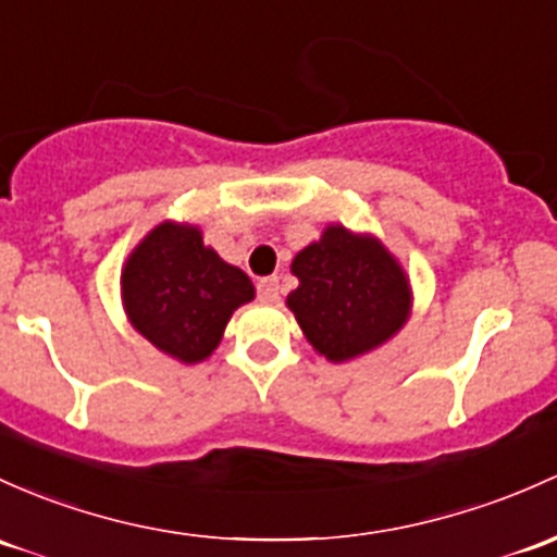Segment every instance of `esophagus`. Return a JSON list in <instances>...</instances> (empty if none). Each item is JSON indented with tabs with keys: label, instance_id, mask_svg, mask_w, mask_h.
<instances>
[{
	"label": "esophagus",
	"instance_id": "esophagus-1",
	"mask_svg": "<svg viewBox=\"0 0 557 557\" xmlns=\"http://www.w3.org/2000/svg\"><path fill=\"white\" fill-rule=\"evenodd\" d=\"M259 298L263 304H274L280 298V277L259 280Z\"/></svg>",
	"mask_w": 557,
	"mask_h": 557
}]
</instances>
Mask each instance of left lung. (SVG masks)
Returning a JSON list of instances; mask_svg holds the SVG:
<instances>
[{"label": "left lung", "instance_id": "8db88e82", "mask_svg": "<svg viewBox=\"0 0 557 557\" xmlns=\"http://www.w3.org/2000/svg\"><path fill=\"white\" fill-rule=\"evenodd\" d=\"M298 288L285 304L320 357L347 362L395 338L408 323L413 290L397 256L371 232L327 224L290 261Z\"/></svg>", "mask_w": 557, "mask_h": 557}]
</instances>
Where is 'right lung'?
Segmentation results:
<instances>
[{
  "label": "right lung",
  "mask_w": 557,
  "mask_h": 557,
  "mask_svg": "<svg viewBox=\"0 0 557 557\" xmlns=\"http://www.w3.org/2000/svg\"><path fill=\"white\" fill-rule=\"evenodd\" d=\"M127 323L162 355L195 366L224 338L234 309L253 301L248 274L205 245L189 221H162L131 250L120 274Z\"/></svg>",
  "instance_id": "obj_1"
}]
</instances>
